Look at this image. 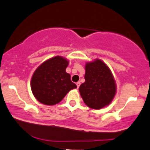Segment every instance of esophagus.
Masks as SVG:
<instances>
[{
  "mask_svg": "<svg viewBox=\"0 0 150 150\" xmlns=\"http://www.w3.org/2000/svg\"><path fill=\"white\" fill-rule=\"evenodd\" d=\"M76 85H77V87H78V88L80 87V82H78V83H76Z\"/></svg>",
  "mask_w": 150,
  "mask_h": 150,
  "instance_id": "esophagus-1",
  "label": "esophagus"
}]
</instances>
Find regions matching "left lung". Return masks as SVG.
Masks as SVG:
<instances>
[{
    "mask_svg": "<svg viewBox=\"0 0 150 150\" xmlns=\"http://www.w3.org/2000/svg\"><path fill=\"white\" fill-rule=\"evenodd\" d=\"M85 80L79 91L89 108L100 109L111 103L116 95V85L106 64L99 59L86 63Z\"/></svg>",
    "mask_w": 150,
    "mask_h": 150,
    "instance_id": "left-lung-1",
    "label": "left lung"
}]
</instances>
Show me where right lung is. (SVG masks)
I'll use <instances>...</instances> for the list:
<instances>
[{
	"instance_id": "add662e5",
	"label": "right lung",
	"mask_w": 150,
	"mask_h": 150,
	"mask_svg": "<svg viewBox=\"0 0 150 150\" xmlns=\"http://www.w3.org/2000/svg\"><path fill=\"white\" fill-rule=\"evenodd\" d=\"M69 61L61 56L47 59L34 71L31 80L32 93L38 101L53 105L59 103L66 94L77 86L66 72Z\"/></svg>"
}]
</instances>
